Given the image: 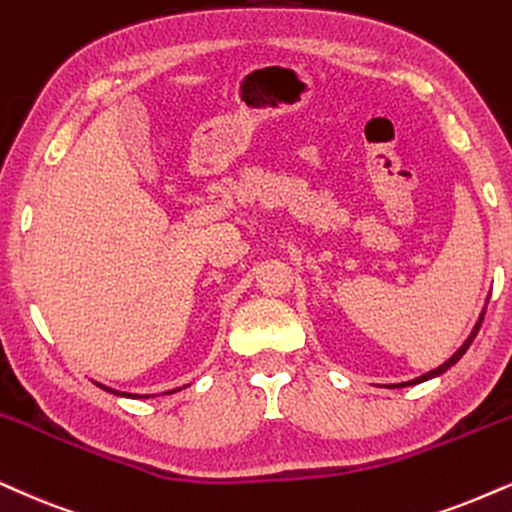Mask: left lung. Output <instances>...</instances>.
<instances>
[{
	"label": "left lung",
	"mask_w": 512,
	"mask_h": 512,
	"mask_svg": "<svg viewBox=\"0 0 512 512\" xmlns=\"http://www.w3.org/2000/svg\"><path fill=\"white\" fill-rule=\"evenodd\" d=\"M484 312H487V307H484V309H482V314H480V321H477V323H475V328H472V333L468 335V340H465V342H463V345L456 349V354H454V357H451V359H446L442 366H437V368H435V371H430V373L420 375V378H413V380H409V383H399V385H387V387H409V385H418V383H425V380H430V378H437V375H442V373H446V371H449V368H451V366H454V364H456V361H458V359H461L465 352H468V347L472 345V340H475V335H477V333H480V326H482Z\"/></svg>",
	"instance_id": "obj_1"
}]
</instances>
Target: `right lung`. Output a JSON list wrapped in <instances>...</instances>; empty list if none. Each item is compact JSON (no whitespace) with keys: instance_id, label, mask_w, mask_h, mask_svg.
Wrapping results in <instances>:
<instances>
[{"instance_id":"add662e5","label":"right lung","mask_w":512,"mask_h":512,"mask_svg":"<svg viewBox=\"0 0 512 512\" xmlns=\"http://www.w3.org/2000/svg\"><path fill=\"white\" fill-rule=\"evenodd\" d=\"M101 387V390H106V392H111V394H118V397H134V399H148L151 397V394H129V392H120V390H113V387H106V385H101V383H96ZM181 387H177V390H170V392H165V394H172V392H179Z\"/></svg>"}]
</instances>
